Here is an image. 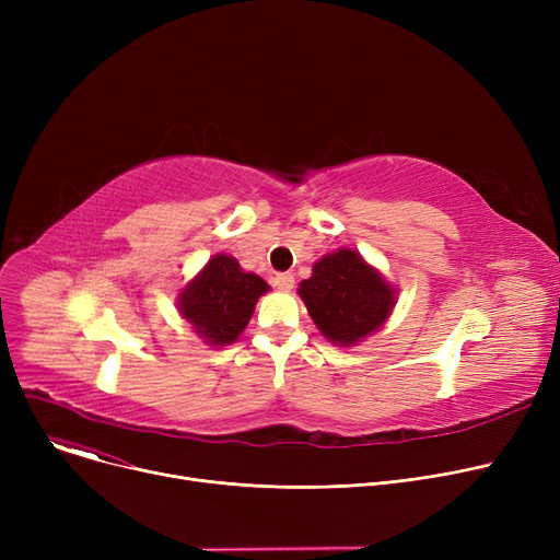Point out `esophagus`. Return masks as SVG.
<instances>
[{"label": "esophagus", "instance_id": "1", "mask_svg": "<svg viewBox=\"0 0 560 560\" xmlns=\"http://www.w3.org/2000/svg\"><path fill=\"white\" fill-rule=\"evenodd\" d=\"M272 283L279 288V290H290L292 285H295V277H292L290 272H281L272 279Z\"/></svg>", "mask_w": 560, "mask_h": 560}]
</instances>
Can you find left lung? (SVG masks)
I'll return each mask as SVG.
<instances>
[{
    "mask_svg": "<svg viewBox=\"0 0 560 560\" xmlns=\"http://www.w3.org/2000/svg\"><path fill=\"white\" fill-rule=\"evenodd\" d=\"M298 292L319 334L338 347H351L374 334L397 304V290L359 252L347 247L322 256Z\"/></svg>",
    "mask_w": 560,
    "mask_h": 560,
    "instance_id": "1",
    "label": "left lung"
}]
</instances>
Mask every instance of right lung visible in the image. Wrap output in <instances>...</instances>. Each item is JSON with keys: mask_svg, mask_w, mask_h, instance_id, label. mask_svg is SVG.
<instances>
[{"mask_svg": "<svg viewBox=\"0 0 560 560\" xmlns=\"http://www.w3.org/2000/svg\"><path fill=\"white\" fill-rule=\"evenodd\" d=\"M268 290L270 285L258 275L245 272L238 260L215 254L179 292L176 304L203 342L224 347L238 340L258 298Z\"/></svg>", "mask_w": 560, "mask_h": 560, "instance_id": "right-lung-1", "label": "right lung"}]
</instances>
